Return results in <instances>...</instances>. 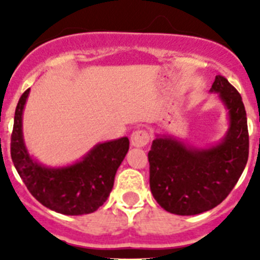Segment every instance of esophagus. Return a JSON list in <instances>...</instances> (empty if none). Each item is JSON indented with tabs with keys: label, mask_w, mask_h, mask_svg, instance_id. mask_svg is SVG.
Here are the masks:
<instances>
[{
	"label": "esophagus",
	"mask_w": 260,
	"mask_h": 260,
	"mask_svg": "<svg viewBox=\"0 0 260 260\" xmlns=\"http://www.w3.org/2000/svg\"><path fill=\"white\" fill-rule=\"evenodd\" d=\"M130 142H132L133 147L141 148V147H144L148 142H150V134H148L146 130H135L132 134Z\"/></svg>",
	"instance_id": "34e87169"
}]
</instances>
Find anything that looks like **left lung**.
Here are the masks:
<instances>
[{
	"label": "left lung",
	"mask_w": 260,
	"mask_h": 260,
	"mask_svg": "<svg viewBox=\"0 0 260 260\" xmlns=\"http://www.w3.org/2000/svg\"><path fill=\"white\" fill-rule=\"evenodd\" d=\"M211 92L228 110L229 127L221 142L197 148L171 135H156L148 152L153 198L174 215H198L221 203L237 183L249 157V132L242 98L221 75Z\"/></svg>",
	"instance_id": "1"
}]
</instances>
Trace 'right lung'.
Returning <instances> with one entry per match:
<instances>
[{"instance_id": "right-lung-1", "label": "right lung", "mask_w": 260, "mask_h": 260, "mask_svg": "<svg viewBox=\"0 0 260 260\" xmlns=\"http://www.w3.org/2000/svg\"><path fill=\"white\" fill-rule=\"evenodd\" d=\"M29 88L18 102L11 134V158L28 191L43 206L62 215L92 213L105 203L128 151V138L98 143L79 161L47 167L28 153L23 139V109Z\"/></svg>"}]
</instances>
